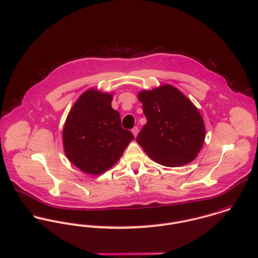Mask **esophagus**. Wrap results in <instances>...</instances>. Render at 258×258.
Masks as SVG:
<instances>
[{
	"mask_svg": "<svg viewBox=\"0 0 258 258\" xmlns=\"http://www.w3.org/2000/svg\"><path fill=\"white\" fill-rule=\"evenodd\" d=\"M138 132H139V129H138V127H134V128L132 129V133H133V135H134L135 137L138 135Z\"/></svg>",
	"mask_w": 258,
	"mask_h": 258,
	"instance_id": "esophagus-1",
	"label": "esophagus"
}]
</instances>
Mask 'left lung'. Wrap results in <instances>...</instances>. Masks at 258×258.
<instances>
[{
    "instance_id": "8db88e82",
    "label": "left lung",
    "mask_w": 258,
    "mask_h": 258,
    "mask_svg": "<svg viewBox=\"0 0 258 258\" xmlns=\"http://www.w3.org/2000/svg\"><path fill=\"white\" fill-rule=\"evenodd\" d=\"M147 123L138 144L155 162L177 167L191 162L201 151L206 128L192 102L175 87L165 84L138 93Z\"/></svg>"
}]
</instances>
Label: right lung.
<instances>
[{"label": "right lung", "instance_id": "right-lung-1", "mask_svg": "<svg viewBox=\"0 0 258 258\" xmlns=\"http://www.w3.org/2000/svg\"><path fill=\"white\" fill-rule=\"evenodd\" d=\"M113 94L89 89L71 109L62 130L68 159L87 174H101L122 156L133 134L112 108Z\"/></svg>", "mask_w": 258, "mask_h": 258}]
</instances>
